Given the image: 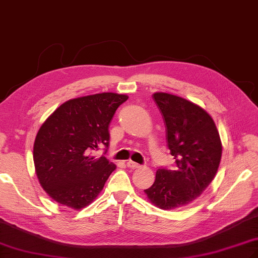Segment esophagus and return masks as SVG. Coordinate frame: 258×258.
<instances>
[{"instance_id":"obj_1","label":"esophagus","mask_w":258,"mask_h":258,"mask_svg":"<svg viewBox=\"0 0 258 258\" xmlns=\"http://www.w3.org/2000/svg\"><path fill=\"white\" fill-rule=\"evenodd\" d=\"M126 166H127L128 168H131V169H136V168H140V167H141L140 164L134 162V161H132V160H128V161L126 162Z\"/></svg>"}]
</instances>
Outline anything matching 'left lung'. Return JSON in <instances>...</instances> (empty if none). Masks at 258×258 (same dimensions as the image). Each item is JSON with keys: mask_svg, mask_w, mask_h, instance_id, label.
<instances>
[{"mask_svg": "<svg viewBox=\"0 0 258 258\" xmlns=\"http://www.w3.org/2000/svg\"><path fill=\"white\" fill-rule=\"evenodd\" d=\"M153 98L162 114L176 169H158L154 184L144 192L157 207L177 209L200 197L214 180L221 141L213 117L200 105L167 92H156Z\"/></svg>", "mask_w": 258, "mask_h": 258, "instance_id": "obj_1", "label": "left lung"}]
</instances>
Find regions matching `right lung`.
I'll use <instances>...</instances> for the list:
<instances>
[{
	"label": "right lung",
	"mask_w": 258,
	"mask_h": 258,
	"mask_svg": "<svg viewBox=\"0 0 258 258\" xmlns=\"http://www.w3.org/2000/svg\"><path fill=\"white\" fill-rule=\"evenodd\" d=\"M126 95L102 92L61 104L39 128L34 162L39 182L56 203L82 209L101 192L116 166L94 151L109 146V124ZM107 151V149H105Z\"/></svg>",
	"instance_id": "obj_1"
}]
</instances>
